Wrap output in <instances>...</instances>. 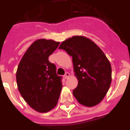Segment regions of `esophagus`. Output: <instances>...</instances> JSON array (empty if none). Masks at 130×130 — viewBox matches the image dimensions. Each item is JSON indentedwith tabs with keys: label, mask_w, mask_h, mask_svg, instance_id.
Wrapping results in <instances>:
<instances>
[{
	"label": "esophagus",
	"mask_w": 130,
	"mask_h": 130,
	"mask_svg": "<svg viewBox=\"0 0 130 130\" xmlns=\"http://www.w3.org/2000/svg\"><path fill=\"white\" fill-rule=\"evenodd\" d=\"M70 74L69 72H66V73L65 74V75H64V78H65V79H68V77L70 76Z\"/></svg>",
	"instance_id": "1"
}]
</instances>
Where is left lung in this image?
<instances>
[{
  "instance_id": "8db88e82",
  "label": "left lung",
  "mask_w": 130,
  "mask_h": 130,
  "mask_svg": "<svg viewBox=\"0 0 130 130\" xmlns=\"http://www.w3.org/2000/svg\"><path fill=\"white\" fill-rule=\"evenodd\" d=\"M59 48L72 57L78 86L73 95L86 106L97 105L103 100L111 83V66L101 48L87 37L74 36L65 40Z\"/></svg>"
}]
</instances>
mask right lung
<instances>
[{"instance_id":"1","label":"right lung","mask_w":130,"mask_h":130,"mask_svg":"<svg viewBox=\"0 0 130 130\" xmlns=\"http://www.w3.org/2000/svg\"><path fill=\"white\" fill-rule=\"evenodd\" d=\"M60 44L52 40L35 41L19 64L16 78L19 93L31 108L46 113L56 106L62 89V77L48 57Z\"/></svg>"}]
</instances>
